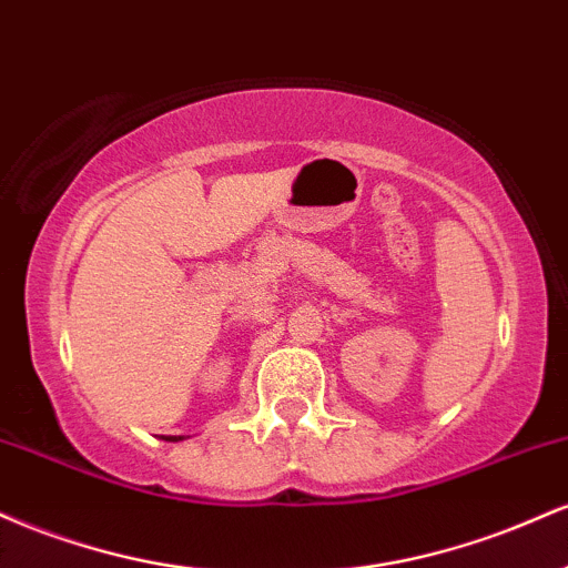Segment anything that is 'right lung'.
I'll return each mask as SVG.
<instances>
[{"label":"right lung","mask_w":568,"mask_h":568,"mask_svg":"<svg viewBox=\"0 0 568 568\" xmlns=\"http://www.w3.org/2000/svg\"><path fill=\"white\" fill-rule=\"evenodd\" d=\"M165 440H173V443L175 440H184V435H171V438H165Z\"/></svg>","instance_id":"add662e5"}]
</instances>
